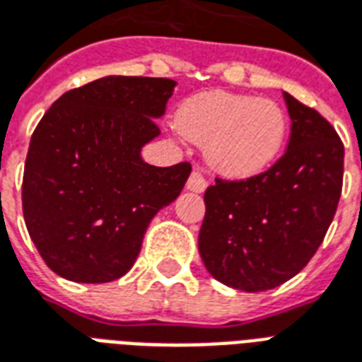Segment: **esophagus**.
Returning <instances> with one entry per match:
<instances>
[{"mask_svg":"<svg viewBox=\"0 0 362 362\" xmlns=\"http://www.w3.org/2000/svg\"><path fill=\"white\" fill-rule=\"evenodd\" d=\"M186 188L189 192H194V194H203L205 188H207V180L203 178V174L199 170H194V173L189 174L188 182H186Z\"/></svg>","mask_w":362,"mask_h":362,"instance_id":"obj_1","label":"esophagus"}]
</instances>
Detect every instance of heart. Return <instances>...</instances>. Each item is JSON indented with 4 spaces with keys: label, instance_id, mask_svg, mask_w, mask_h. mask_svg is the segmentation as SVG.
<instances>
[{
    "label": "heart",
    "instance_id": "heart-1",
    "mask_svg": "<svg viewBox=\"0 0 362 362\" xmlns=\"http://www.w3.org/2000/svg\"><path fill=\"white\" fill-rule=\"evenodd\" d=\"M174 128L205 144L207 163L216 173L249 178L276 159L288 136V119L274 101L213 90L186 99L176 111Z\"/></svg>",
    "mask_w": 362,
    "mask_h": 362
}]
</instances>
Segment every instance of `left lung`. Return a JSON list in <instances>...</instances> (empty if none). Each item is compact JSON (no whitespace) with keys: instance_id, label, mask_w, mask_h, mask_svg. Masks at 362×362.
<instances>
[{"instance_id":"8db88e82","label":"left lung","mask_w":362,"mask_h":362,"mask_svg":"<svg viewBox=\"0 0 362 362\" xmlns=\"http://www.w3.org/2000/svg\"><path fill=\"white\" fill-rule=\"evenodd\" d=\"M288 149L264 173L205 192L199 255L209 274L240 291L288 282L309 263L338 209L344 144L322 115L284 92Z\"/></svg>"}]
</instances>
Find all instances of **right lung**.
I'll return each mask as SVG.
<instances>
[{"mask_svg":"<svg viewBox=\"0 0 362 362\" xmlns=\"http://www.w3.org/2000/svg\"><path fill=\"white\" fill-rule=\"evenodd\" d=\"M176 82L103 76L63 93L32 134L24 163L26 228L49 269L71 282L124 276L149 222L180 195L189 163L153 167L141 147Z\"/></svg>","mask_w":362,"mask_h":362,"instance_id":"add662e5","label":"right lung"}]
</instances>
